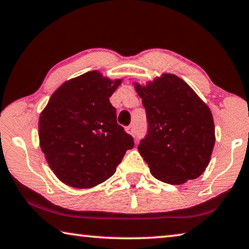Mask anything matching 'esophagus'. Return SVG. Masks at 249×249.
<instances>
[{
  "instance_id": "esophagus-1",
  "label": "esophagus",
  "mask_w": 249,
  "mask_h": 249,
  "mask_svg": "<svg viewBox=\"0 0 249 249\" xmlns=\"http://www.w3.org/2000/svg\"><path fill=\"white\" fill-rule=\"evenodd\" d=\"M126 133L129 134V135L134 136V133H135V126H134V124L128 125L127 127H126Z\"/></svg>"
}]
</instances>
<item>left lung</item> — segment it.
Returning <instances> with one entry per match:
<instances>
[{
    "instance_id": "1",
    "label": "left lung",
    "mask_w": 249,
    "mask_h": 249,
    "mask_svg": "<svg viewBox=\"0 0 249 249\" xmlns=\"http://www.w3.org/2000/svg\"><path fill=\"white\" fill-rule=\"evenodd\" d=\"M134 85L148 123L139 152L152 175L172 185L199 177L210 164L215 145L211 109L174 74H163L145 86Z\"/></svg>"
}]
</instances>
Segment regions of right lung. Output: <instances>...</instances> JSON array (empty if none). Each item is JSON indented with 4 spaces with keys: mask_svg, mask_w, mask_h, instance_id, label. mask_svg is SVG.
I'll use <instances>...</instances> for the list:
<instances>
[{
    "mask_svg": "<svg viewBox=\"0 0 249 249\" xmlns=\"http://www.w3.org/2000/svg\"><path fill=\"white\" fill-rule=\"evenodd\" d=\"M121 83L98 71L82 74L63 83L39 115L42 152L57 178L71 187L103 183L134 147L109 102Z\"/></svg>",
    "mask_w": 249,
    "mask_h": 249,
    "instance_id": "right-lung-1",
    "label": "right lung"
}]
</instances>
